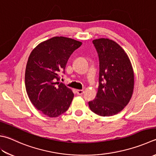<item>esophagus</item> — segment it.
I'll return each mask as SVG.
<instances>
[{"label": "esophagus", "mask_w": 156, "mask_h": 156, "mask_svg": "<svg viewBox=\"0 0 156 156\" xmlns=\"http://www.w3.org/2000/svg\"><path fill=\"white\" fill-rule=\"evenodd\" d=\"M76 92H77L78 95H82L83 94L84 91L82 90H76Z\"/></svg>", "instance_id": "34e87169"}]
</instances>
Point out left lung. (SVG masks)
I'll list each match as a JSON object with an SVG mask.
<instances>
[{
  "instance_id": "obj_1",
  "label": "left lung",
  "mask_w": 156,
  "mask_h": 156,
  "mask_svg": "<svg viewBox=\"0 0 156 156\" xmlns=\"http://www.w3.org/2000/svg\"><path fill=\"white\" fill-rule=\"evenodd\" d=\"M92 43L99 58V86L96 98L88 105L98 115H114L128 105L133 95V66L128 55L116 42L102 38Z\"/></svg>"
}]
</instances>
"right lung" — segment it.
Masks as SVG:
<instances>
[{
    "mask_svg": "<svg viewBox=\"0 0 156 156\" xmlns=\"http://www.w3.org/2000/svg\"><path fill=\"white\" fill-rule=\"evenodd\" d=\"M82 43L64 37H54L39 44L30 53L26 64L25 86L34 107L45 115L55 117L69 109L74 94L60 83L69 58Z\"/></svg>",
    "mask_w": 156,
    "mask_h": 156,
    "instance_id": "add662e5",
    "label": "right lung"
}]
</instances>
